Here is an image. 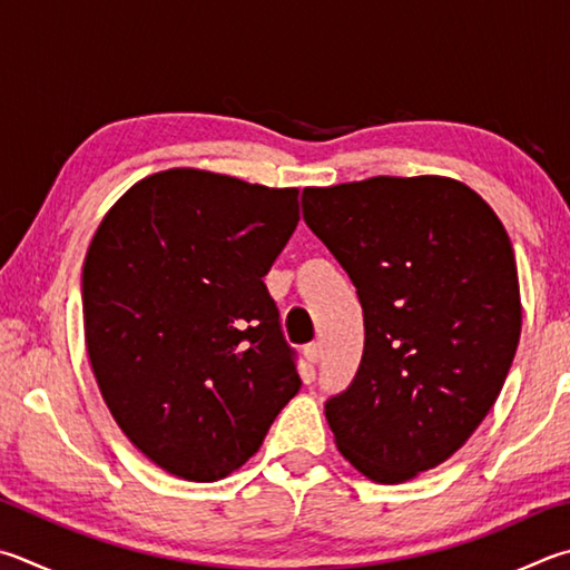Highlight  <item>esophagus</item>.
I'll return each mask as SVG.
<instances>
[{
  "mask_svg": "<svg viewBox=\"0 0 570 570\" xmlns=\"http://www.w3.org/2000/svg\"><path fill=\"white\" fill-rule=\"evenodd\" d=\"M304 356H306L308 364H318L321 356H324V348H321L318 341H314V344H308V346L304 348Z\"/></svg>",
  "mask_w": 570,
  "mask_h": 570,
  "instance_id": "esophagus-1",
  "label": "esophagus"
}]
</instances>
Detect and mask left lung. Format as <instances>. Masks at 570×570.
<instances>
[{"label": "left lung", "mask_w": 570, "mask_h": 570, "mask_svg": "<svg viewBox=\"0 0 570 570\" xmlns=\"http://www.w3.org/2000/svg\"><path fill=\"white\" fill-rule=\"evenodd\" d=\"M304 222L344 266L364 308V356L326 401L334 441L376 483L451 459L499 399L521 338L509 234L449 177L308 186Z\"/></svg>", "instance_id": "obj_1"}]
</instances>
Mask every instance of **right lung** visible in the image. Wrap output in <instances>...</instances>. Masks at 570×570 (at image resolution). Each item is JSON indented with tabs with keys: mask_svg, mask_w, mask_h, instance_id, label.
Returning a JSON list of instances; mask_svg holds the SVG:
<instances>
[{
	"mask_svg": "<svg viewBox=\"0 0 570 570\" xmlns=\"http://www.w3.org/2000/svg\"><path fill=\"white\" fill-rule=\"evenodd\" d=\"M296 224L298 189L204 169L151 174L101 219L81 272L87 354L159 469L224 479L302 389L264 284Z\"/></svg>",
	"mask_w": 570,
	"mask_h": 570,
	"instance_id": "right-lung-1",
	"label": "right lung"
}]
</instances>
